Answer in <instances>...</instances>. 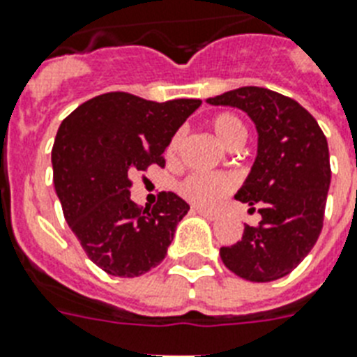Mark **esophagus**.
<instances>
[{"mask_svg":"<svg viewBox=\"0 0 357 357\" xmlns=\"http://www.w3.org/2000/svg\"><path fill=\"white\" fill-rule=\"evenodd\" d=\"M194 211H196L198 214H202V216H205L207 220L218 218V213H216V211H208V208H202V207H196Z\"/></svg>","mask_w":357,"mask_h":357,"instance_id":"obj_1","label":"esophagus"}]
</instances>
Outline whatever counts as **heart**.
Returning a JSON list of instances; mask_svg holds the SVG:
<instances>
[{"mask_svg":"<svg viewBox=\"0 0 357 357\" xmlns=\"http://www.w3.org/2000/svg\"><path fill=\"white\" fill-rule=\"evenodd\" d=\"M211 128L220 143L224 144L225 149L236 150L245 143L248 139V130L242 119L236 117L234 113H216L211 119ZM181 133H174L170 139L169 146H167V155L170 159L178 158L179 149H181ZM234 188L233 178H229L225 174H204L194 172L188 174L178 183V192L188 204L198 205V207H214L220 204L222 199L227 196Z\"/></svg>","mask_w":357,"mask_h":357,"instance_id":"1","label":"heart"}]
</instances>
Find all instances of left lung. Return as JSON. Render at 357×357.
Here are the masks:
<instances>
[{
	"label": "left lung",
	"instance_id": "obj_1",
	"mask_svg": "<svg viewBox=\"0 0 357 357\" xmlns=\"http://www.w3.org/2000/svg\"><path fill=\"white\" fill-rule=\"evenodd\" d=\"M245 112L259 132V153L234 198L259 205V225L220 249L225 268L251 282L282 279L312 251L323 229L330 187L328 143L297 100L257 86L207 98ZM255 208V207H253Z\"/></svg>",
	"mask_w": 357,
	"mask_h": 357
}]
</instances>
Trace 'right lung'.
Returning <instances> with one entry per match:
<instances>
[{
    "mask_svg": "<svg viewBox=\"0 0 357 357\" xmlns=\"http://www.w3.org/2000/svg\"><path fill=\"white\" fill-rule=\"evenodd\" d=\"M199 104L112 91L80 104L60 124L51 152L54 190L88 259L106 273L139 277L163 262L190 207L161 192L143 211L130 199V176L150 165L165 167L170 139Z\"/></svg>",
    "mask_w": 357,
    "mask_h": 357,
    "instance_id": "obj_1",
    "label": "right lung"
}]
</instances>
